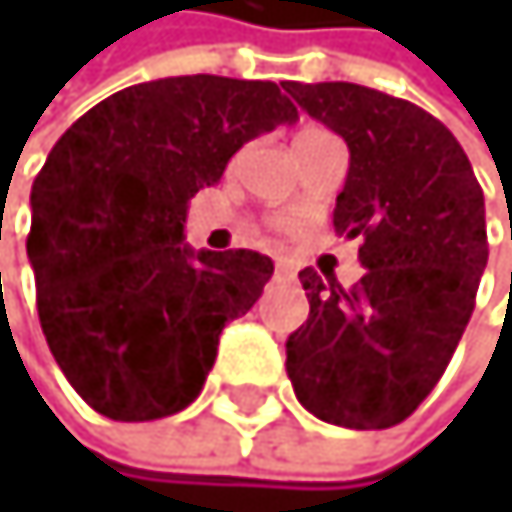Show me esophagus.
Masks as SVG:
<instances>
[{
    "label": "esophagus",
    "instance_id": "obj_1",
    "mask_svg": "<svg viewBox=\"0 0 512 512\" xmlns=\"http://www.w3.org/2000/svg\"><path fill=\"white\" fill-rule=\"evenodd\" d=\"M276 276H294V264L285 261V258H279L276 261Z\"/></svg>",
    "mask_w": 512,
    "mask_h": 512
}]
</instances>
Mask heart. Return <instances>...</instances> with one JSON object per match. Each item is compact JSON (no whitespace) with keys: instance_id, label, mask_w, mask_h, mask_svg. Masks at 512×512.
<instances>
[{"instance_id":"b5f03b06","label":"heart","mask_w":512,"mask_h":512,"mask_svg":"<svg viewBox=\"0 0 512 512\" xmlns=\"http://www.w3.org/2000/svg\"><path fill=\"white\" fill-rule=\"evenodd\" d=\"M307 131H319V128H304V131H298V134H307Z\"/></svg>"}]
</instances>
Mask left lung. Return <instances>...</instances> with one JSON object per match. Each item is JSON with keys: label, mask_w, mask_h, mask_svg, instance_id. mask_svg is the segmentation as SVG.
<instances>
[{"label": "left lung", "mask_w": 512, "mask_h": 512, "mask_svg": "<svg viewBox=\"0 0 512 512\" xmlns=\"http://www.w3.org/2000/svg\"><path fill=\"white\" fill-rule=\"evenodd\" d=\"M285 91L350 150L334 230L359 239L365 276L341 288L301 270L310 319L285 341L298 402L319 421L387 430L415 411L455 353L488 261L485 199L436 116L353 82Z\"/></svg>", "instance_id": "obj_1"}]
</instances>
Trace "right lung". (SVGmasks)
<instances>
[{
    "label": "right lung",
    "mask_w": 512,
    "mask_h": 512,
    "mask_svg": "<svg viewBox=\"0 0 512 512\" xmlns=\"http://www.w3.org/2000/svg\"><path fill=\"white\" fill-rule=\"evenodd\" d=\"M298 119L276 82L171 76L110 94L48 153L27 258L51 356L104 418L187 408L227 322L261 298L267 254L184 245L187 205L251 137Z\"/></svg>",
    "instance_id": "obj_1"
}]
</instances>
